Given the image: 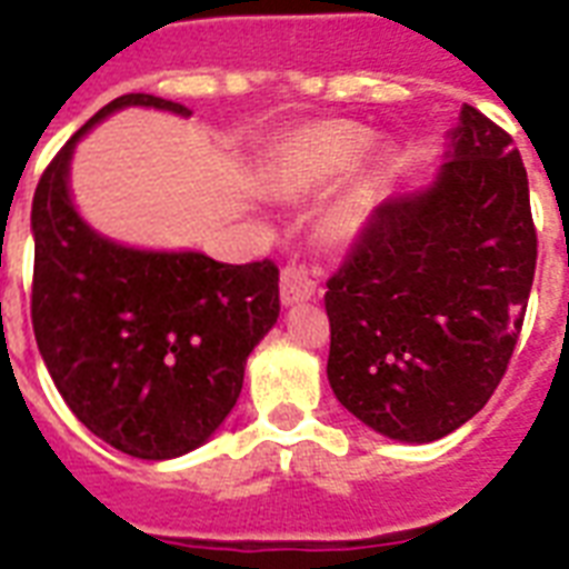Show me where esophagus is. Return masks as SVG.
<instances>
[{
	"instance_id": "esophagus-1",
	"label": "esophagus",
	"mask_w": 569,
	"mask_h": 569,
	"mask_svg": "<svg viewBox=\"0 0 569 569\" xmlns=\"http://www.w3.org/2000/svg\"><path fill=\"white\" fill-rule=\"evenodd\" d=\"M312 295H316V280L303 268H283V274H280V301H283V307L310 301Z\"/></svg>"
}]
</instances>
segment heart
<instances>
[{
  "instance_id": "obj_1",
  "label": "heart",
  "mask_w": 569,
  "mask_h": 569,
  "mask_svg": "<svg viewBox=\"0 0 569 569\" xmlns=\"http://www.w3.org/2000/svg\"><path fill=\"white\" fill-rule=\"evenodd\" d=\"M375 144L372 129L348 120H321L286 138L268 168V186L283 197H310L355 168ZM383 191V159L372 156L321 212V236L348 244L363 236Z\"/></svg>"
}]
</instances>
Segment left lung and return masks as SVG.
Instances as JSON below:
<instances>
[{
  "mask_svg": "<svg viewBox=\"0 0 569 569\" xmlns=\"http://www.w3.org/2000/svg\"><path fill=\"white\" fill-rule=\"evenodd\" d=\"M535 262L520 150L463 106L433 180L389 194L328 280L339 405L398 442L458 431L508 369Z\"/></svg>",
  "mask_w": 569,
  "mask_h": 569,
  "instance_id": "obj_1",
  "label": "left lung"
}]
</instances>
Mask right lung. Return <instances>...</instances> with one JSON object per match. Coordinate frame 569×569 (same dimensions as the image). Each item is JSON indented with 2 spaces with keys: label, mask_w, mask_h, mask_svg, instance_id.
<instances>
[{
  "label": "right lung",
  "mask_w": 569,
  "mask_h": 569,
  "mask_svg": "<svg viewBox=\"0 0 569 569\" xmlns=\"http://www.w3.org/2000/svg\"><path fill=\"white\" fill-rule=\"evenodd\" d=\"M136 106L191 114L123 93L61 147L31 203V325L52 383L93 437L171 460L200 449L239 401L250 351L280 316V271L268 259L227 266L200 250L132 248L84 221L70 191L76 144Z\"/></svg>",
  "instance_id": "right-lung-1"
}]
</instances>
